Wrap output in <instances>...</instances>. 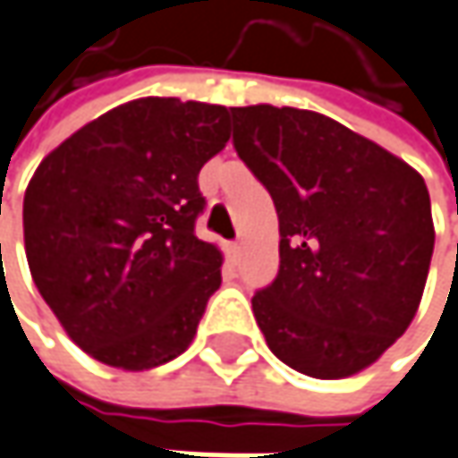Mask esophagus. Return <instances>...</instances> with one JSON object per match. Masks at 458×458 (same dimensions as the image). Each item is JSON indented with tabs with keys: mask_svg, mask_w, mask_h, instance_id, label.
Segmentation results:
<instances>
[{
	"mask_svg": "<svg viewBox=\"0 0 458 458\" xmlns=\"http://www.w3.org/2000/svg\"><path fill=\"white\" fill-rule=\"evenodd\" d=\"M225 256H228V261L238 264V259H241V243H228L225 246Z\"/></svg>",
	"mask_w": 458,
	"mask_h": 458,
	"instance_id": "obj_1",
	"label": "esophagus"
}]
</instances>
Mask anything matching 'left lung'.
I'll use <instances>...</instances> for the list:
<instances>
[{
    "mask_svg": "<svg viewBox=\"0 0 458 458\" xmlns=\"http://www.w3.org/2000/svg\"><path fill=\"white\" fill-rule=\"evenodd\" d=\"M238 157L280 220V272L251 298L269 350L310 378L373 365L415 318L436 243L412 165L335 119L230 108Z\"/></svg>",
    "mask_w": 458,
    "mask_h": 458,
    "instance_id": "obj_1",
    "label": "left lung"
}]
</instances>
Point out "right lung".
Masks as SVG:
<instances>
[{"mask_svg":"<svg viewBox=\"0 0 458 458\" xmlns=\"http://www.w3.org/2000/svg\"><path fill=\"white\" fill-rule=\"evenodd\" d=\"M230 111L137 98L51 149L25 189L33 283L69 339L111 368L178 358L220 287L223 254L194 235L202 165L230 140Z\"/></svg>","mask_w":458,"mask_h":458,"instance_id":"right-lung-1","label":"right lung"}]
</instances>
